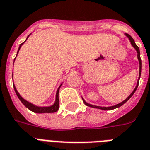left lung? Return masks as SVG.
Returning <instances> with one entry per match:
<instances>
[{
  "mask_svg": "<svg viewBox=\"0 0 150 150\" xmlns=\"http://www.w3.org/2000/svg\"><path fill=\"white\" fill-rule=\"evenodd\" d=\"M126 37L128 38V39H129L130 42H131V45H132V47L134 48L135 50H136L137 53V59H138V61H139V64H140V69H139V78H138V80H137V85L136 87H135L134 90L132 91V93H131V94L128 96V97H127V98L125 99V100H124V101H122V102H121L120 103L118 104H116V105H115V106H107V107H106V106H94V105H92V104H90L88 103H87L85 101V100H84V98H83L82 97V100H83V102L84 103V104H85L86 106H90V107H92V108H96V109H102V110H112V109H116V108H118L120 107V106H122L123 104L125 103L126 102H127V100H129L130 98H131V97L133 96V94L134 93V92L136 91L137 88L138 87V84H139V81H140V74H141V59H140V49H139V47H138L137 46V44H135V41L132 38V37H131V35H129L128 34H125Z\"/></svg>",
  "mask_w": 150,
  "mask_h": 150,
  "instance_id": "8db88e82",
  "label": "left lung"
}]
</instances>
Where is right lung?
Segmentation results:
<instances>
[{"label": "right lung", "mask_w": 150, "mask_h": 150, "mask_svg": "<svg viewBox=\"0 0 150 150\" xmlns=\"http://www.w3.org/2000/svg\"><path fill=\"white\" fill-rule=\"evenodd\" d=\"M30 35H31V34H30ZM29 35L27 37L26 40L28 39V38L29 37ZM26 40H25L24 42L22 43V44L19 45L17 53H16V56L18 55V53H19V50H20V48H21V47H22V45H23V44H24L25 41H26ZM16 57H15V59H14V61H15V59H16ZM13 88H14V90H15L16 93V95H17V97H18V98L19 99V100H20L21 102L23 103V105H24L25 107L28 108L29 110H31V111L33 112H35V113H53V112H57V110L59 109V88H60L61 85H62V84H61L60 86L59 87V88L57 89V94H56L55 102H54V103H53V105H51V106H36V105H35V104H33V103H30V102H28V101H27L26 100H25L24 98H23V97H22V96L19 94V93L18 92V91L16 90V88L15 84H14L13 82Z\"/></svg>", "instance_id": "obj_1"}]
</instances>
